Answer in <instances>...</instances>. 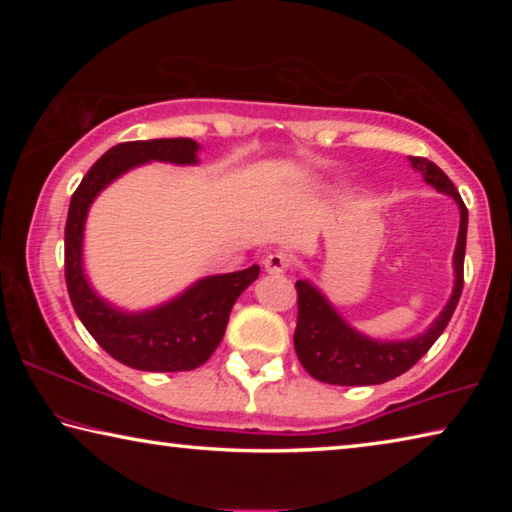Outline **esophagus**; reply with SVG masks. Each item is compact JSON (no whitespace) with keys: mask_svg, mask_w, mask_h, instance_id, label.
Segmentation results:
<instances>
[{"mask_svg":"<svg viewBox=\"0 0 512 512\" xmlns=\"http://www.w3.org/2000/svg\"><path fill=\"white\" fill-rule=\"evenodd\" d=\"M264 268H266V273H284L289 268V257L284 255V253H271V255H266L264 257Z\"/></svg>","mask_w":512,"mask_h":512,"instance_id":"34e87169","label":"esophagus"}]
</instances>
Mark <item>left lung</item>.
I'll use <instances>...</instances> for the list:
<instances>
[{
    "label": "left lung",
    "mask_w": 512,
    "mask_h": 512,
    "mask_svg": "<svg viewBox=\"0 0 512 512\" xmlns=\"http://www.w3.org/2000/svg\"><path fill=\"white\" fill-rule=\"evenodd\" d=\"M411 167L422 173L424 183H429L436 192L452 196L458 210H461V230L454 250V291L452 298L433 320L427 332L413 336L409 341H375L370 336L357 332L341 318L329 300L320 293L314 284L298 280V325L293 332V345L296 354L311 377L334 386H372L384 384L400 377L402 372L413 368L452 318L463 291V259H465V239H467V207L461 194L456 192L447 173L436 167L427 158H413Z\"/></svg>",
    "instance_id": "1"
}]
</instances>
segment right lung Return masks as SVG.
Wrapping results in <instances>:
<instances>
[{
  "label": "right lung",
  "instance_id": "obj_1",
  "mask_svg": "<svg viewBox=\"0 0 512 512\" xmlns=\"http://www.w3.org/2000/svg\"><path fill=\"white\" fill-rule=\"evenodd\" d=\"M198 146L189 137L124 142L112 146L85 173L69 203L65 223V282L76 316L112 359L146 372L194 370L212 357L228 325L230 309L250 284L259 266L237 273L210 275L160 307L117 309L90 287L83 271V232L94 198L112 180L144 162L196 164Z\"/></svg>",
  "mask_w": 512,
  "mask_h": 512
}]
</instances>
